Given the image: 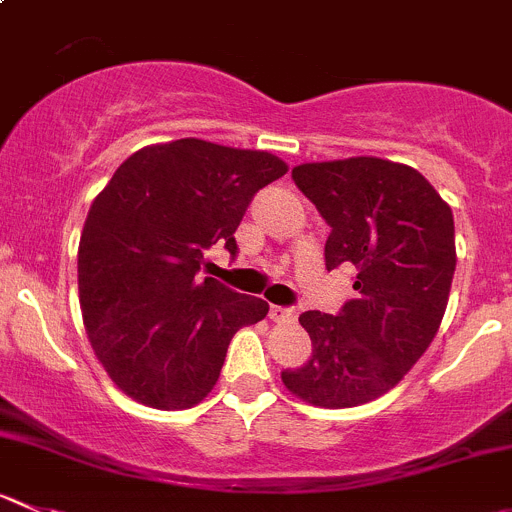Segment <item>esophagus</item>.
Returning a JSON list of instances; mask_svg holds the SVG:
<instances>
[{
	"instance_id": "obj_1",
	"label": "esophagus",
	"mask_w": 512,
	"mask_h": 512,
	"mask_svg": "<svg viewBox=\"0 0 512 512\" xmlns=\"http://www.w3.org/2000/svg\"><path fill=\"white\" fill-rule=\"evenodd\" d=\"M270 320L272 322H295L297 320V312L292 310V307L272 305L270 307Z\"/></svg>"
}]
</instances>
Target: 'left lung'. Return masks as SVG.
<instances>
[{
  "mask_svg": "<svg viewBox=\"0 0 512 512\" xmlns=\"http://www.w3.org/2000/svg\"><path fill=\"white\" fill-rule=\"evenodd\" d=\"M292 180L332 227L327 270L357 277L340 315L302 312L312 355L282 382L315 408H355L393 390L438 335L458 262L453 210L418 170L380 157L305 162Z\"/></svg>",
  "mask_w": 512,
  "mask_h": 512,
  "instance_id": "left-lung-1",
  "label": "left lung"
}]
</instances>
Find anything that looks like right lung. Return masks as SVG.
<instances>
[{
	"label": "right lung",
	"instance_id": "obj_1",
	"mask_svg": "<svg viewBox=\"0 0 512 512\" xmlns=\"http://www.w3.org/2000/svg\"><path fill=\"white\" fill-rule=\"evenodd\" d=\"M285 172L272 152L185 137L137 150L94 197L77 252L79 307L127 398L157 410L202 403L232 335L267 315L260 297L195 275L217 242L235 255L247 205Z\"/></svg>",
	"mask_w": 512,
	"mask_h": 512
}]
</instances>
